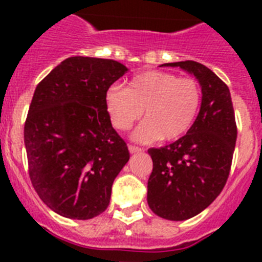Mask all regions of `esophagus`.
<instances>
[{
	"instance_id": "obj_1",
	"label": "esophagus",
	"mask_w": 262,
	"mask_h": 262,
	"mask_svg": "<svg viewBox=\"0 0 262 262\" xmlns=\"http://www.w3.org/2000/svg\"><path fill=\"white\" fill-rule=\"evenodd\" d=\"M141 151H143L141 148L136 147V145H129V152H130V154H139V152Z\"/></svg>"
}]
</instances>
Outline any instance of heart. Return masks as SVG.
<instances>
[{
    "instance_id": "1",
    "label": "heart",
    "mask_w": 262,
    "mask_h": 262,
    "mask_svg": "<svg viewBox=\"0 0 262 262\" xmlns=\"http://www.w3.org/2000/svg\"><path fill=\"white\" fill-rule=\"evenodd\" d=\"M201 102L195 80L162 71H148L135 76L127 88L111 85L104 103L111 123L126 130L135 121L147 117L133 132L140 143L163 139L174 141L185 136L194 122Z\"/></svg>"
}]
</instances>
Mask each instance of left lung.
<instances>
[{"instance_id":"8db88e82","label":"left lung","mask_w":262,"mask_h":262,"mask_svg":"<svg viewBox=\"0 0 262 262\" xmlns=\"http://www.w3.org/2000/svg\"><path fill=\"white\" fill-rule=\"evenodd\" d=\"M162 67L194 76L203 94L199 115L186 135L148 149L154 162L148 205L159 217L182 222L203 212L223 190L235 149V115L228 87L203 63L181 61Z\"/></svg>"}]
</instances>
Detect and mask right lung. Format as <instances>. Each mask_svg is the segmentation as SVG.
<instances>
[{
	"instance_id": "add662e5",
	"label": "right lung",
	"mask_w": 262,
	"mask_h": 262,
	"mask_svg": "<svg viewBox=\"0 0 262 262\" xmlns=\"http://www.w3.org/2000/svg\"><path fill=\"white\" fill-rule=\"evenodd\" d=\"M127 71L113 59L71 57L35 90L24 126L30 178L63 217L88 220L106 211L113 182L130 158L104 103Z\"/></svg>"
}]
</instances>
